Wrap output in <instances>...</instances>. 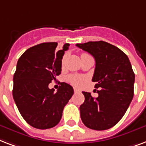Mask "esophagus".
<instances>
[{
    "label": "esophagus",
    "instance_id": "34e87169",
    "mask_svg": "<svg viewBox=\"0 0 146 146\" xmlns=\"http://www.w3.org/2000/svg\"><path fill=\"white\" fill-rule=\"evenodd\" d=\"M73 90H74V93H80V90H78L76 88H74L73 89Z\"/></svg>",
    "mask_w": 146,
    "mask_h": 146
}]
</instances>
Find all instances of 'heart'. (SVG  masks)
I'll return each mask as SVG.
<instances>
[{"label": "heart", "mask_w": 146, "mask_h": 146, "mask_svg": "<svg viewBox=\"0 0 146 146\" xmlns=\"http://www.w3.org/2000/svg\"><path fill=\"white\" fill-rule=\"evenodd\" d=\"M86 53H83L82 55H86ZM81 55V56H82ZM63 63H64V57L62 60V64L63 65ZM68 80L70 83H71L73 85L77 86H80L83 84V80H84V78L81 76H77V75H71L68 77Z\"/></svg>", "instance_id": "1"}]
</instances>
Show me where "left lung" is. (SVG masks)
Wrapping results in <instances>:
<instances>
[{
    "label": "left lung",
    "mask_w": 146,
    "mask_h": 146,
    "mask_svg": "<svg viewBox=\"0 0 146 146\" xmlns=\"http://www.w3.org/2000/svg\"><path fill=\"white\" fill-rule=\"evenodd\" d=\"M76 46L95 58L92 79L96 82L98 96L83 92L84 103L80 106L82 122L94 130H106L116 125L122 118L134 95L135 73L125 53L105 41L77 43Z\"/></svg>",
    "instance_id": "left-lung-1"
}]
</instances>
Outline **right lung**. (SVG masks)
Here are the masks:
<instances>
[{"label":"right lung","instance_id":"right-lung-1","mask_svg":"<svg viewBox=\"0 0 146 146\" xmlns=\"http://www.w3.org/2000/svg\"><path fill=\"white\" fill-rule=\"evenodd\" d=\"M69 46L65 43L57 51L56 42L37 44L27 50L17 61L13 97L24 120L36 129H46L57 125L63 108L73 95L68 83H61L56 92L48 87L61 73L63 56Z\"/></svg>","mask_w":146,"mask_h":146}]
</instances>
